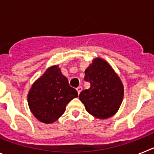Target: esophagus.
I'll return each mask as SVG.
<instances>
[{
  "label": "esophagus",
  "mask_w": 154,
  "mask_h": 154,
  "mask_svg": "<svg viewBox=\"0 0 154 154\" xmlns=\"http://www.w3.org/2000/svg\"><path fill=\"white\" fill-rule=\"evenodd\" d=\"M76 90H77V92H78V94L79 95V93L82 92V88L81 86H79L78 88L76 89Z\"/></svg>",
  "instance_id": "34e87169"
}]
</instances>
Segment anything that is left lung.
<instances>
[{
    "mask_svg": "<svg viewBox=\"0 0 154 154\" xmlns=\"http://www.w3.org/2000/svg\"><path fill=\"white\" fill-rule=\"evenodd\" d=\"M90 88L80 92L79 99L89 114L100 119H108L119 110L124 87L111 65L101 58H94L85 71Z\"/></svg>",
    "mask_w": 154,
    "mask_h": 154,
    "instance_id": "obj_1",
    "label": "left lung"
}]
</instances>
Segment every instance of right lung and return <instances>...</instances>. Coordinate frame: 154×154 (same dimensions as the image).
<instances>
[{"instance_id": "right-lung-1", "label": "right lung", "mask_w": 154, "mask_h": 154, "mask_svg": "<svg viewBox=\"0 0 154 154\" xmlns=\"http://www.w3.org/2000/svg\"><path fill=\"white\" fill-rule=\"evenodd\" d=\"M78 97V92L69 85L58 65L48 68L32 84L28 94L31 112L40 122L52 123L65 112L68 103Z\"/></svg>"}]
</instances>
